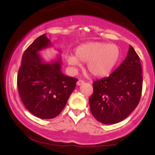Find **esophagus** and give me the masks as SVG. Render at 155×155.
Returning a JSON list of instances; mask_svg holds the SVG:
<instances>
[{"instance_id": "1", "label": "esophagus", "mask_w": 155, "mask_h": 155, "mask_svg": "<svg viewBox=\"0 0 155 155\" xmlns=\"http://www.w3.org/2000/svg\"><path fill=\"white\" fill-rule=\"evenodd\" d=\"M84 83V81H83V80H79V81H77V85L78 86H80V85H81V84H83Z\"/></svg>"}]
</instances>
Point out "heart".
<instances>
[{
  "mask_svg": "<svg viewBox=\"0 0 155 155\" xmlns=\"http://www.w3.org/2000/svg\"><path fill=\"white\" fill-rule=\"evenodd\" d=\"M120 49L115 44L104 42H89L76 49L75 55L65 56L67 63L73 67L79 66L80 62L86 63L87 71L94 76L108 75L120 58Z\"/></svg>",
  "mask_w": 155,
  "mask_h": 155,
  "instance_id": "b5f03b06",
  "label": "heart"
}]
</instances>
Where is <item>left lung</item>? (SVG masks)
<instances>
[{
  "instance_id": "left-lung-1",
  "label": "left lung",
  "mask_w": 155,
  "mask_h": 155,
  "mask_svg": "<svg viewBox=\"0 0 155 155\" xmlns=\"http://www.w3.org/2000/svg\"><path fill=\"white\" fill-rule=\"evenodd\" d=\"M142 68L132 46L122 64L108 77L94 81L93 93L89 99L90 111L105 124L120 122L127 117L141 97Z\"/></svg>"
}]
</instances>
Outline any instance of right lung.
Here are the masks:
<instances>
[{"instance_id": "obj_1", "label": "right lung", "mask_w": 155, "mask_h": 155, "mask_svg": "<svg viewBox=\"0 0 155 155\" xmlns=\"http://www.w3.org/2000/svg\"><path fill=\"white\" fill-rule=\"evenodd\" d=\"M50 46L45 34L35 39L23 53L17 75V87L23 104L41 119H52L60 114L78 81L62 73L60 58L51 63L43 61L38 51Z\"/></svg>"}]
</instances>
